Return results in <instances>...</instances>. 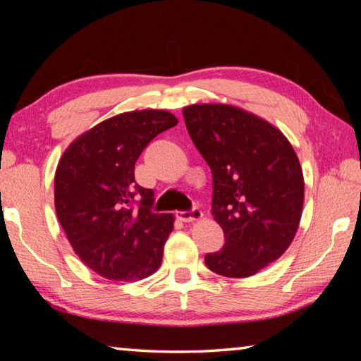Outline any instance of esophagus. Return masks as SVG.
Returning a JSON list of instances; mask_svg holds the SVG:
<instances>
[{
	"mask_svg": "<svg viewBox=\"0 0 361 361\" xmlns=\"http://www.w3.org/2000/svg\"><path fill=\"white\" fill-rule=\"evenodd\" d=\"M176 218L180 219L183 223H191L195 221V219L202 218V212L197 207H194L191 210H185V212H176Z\"/></svg>",
	"mask_w": 361,
	"mask_h": 361,
	"instance_id": "34e87169",
	"label": "esophagus"
}]
</instances>
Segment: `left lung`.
<instances>
[{
  "label": "left lung",
  "instance_id": "8db88e82",
  "mask_svg": "<svg viewBox=\"0 0 361 361\" xmlns=\"http://www.w3.org/2000/svg\"><path fill=\"white\" fill-rule=\"evenodd\" d=\"M183 116L212 170V215L224 232L205 264L224 277L255 276L295 239L304 204L296 152L279 129L240 108L191 105Z\"/></svg>",
  "mask_w": 361,
  "mask_h": 361
}]
</instances>
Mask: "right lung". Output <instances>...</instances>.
<instances>
[{
  "label": "right lung",
  "mask_w": 361,
  "mask_h": 361,
  "mask_svg": "<svg viewBox=\"0 0 361 361\" xmlns=\"http://www.w3.org/2000/svg\"><path fill=\"white\" fill-rule=\"evenodd\" d=\"M178 119L162 109L114 116L73 142L60 159L57 218L75 253L108 280H140L161 266L172 213H154V191L135 181L149 142Z\"/></svg>",
  "instance_id": "obj_1"
}]
</instances>
